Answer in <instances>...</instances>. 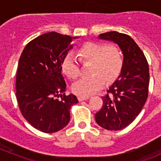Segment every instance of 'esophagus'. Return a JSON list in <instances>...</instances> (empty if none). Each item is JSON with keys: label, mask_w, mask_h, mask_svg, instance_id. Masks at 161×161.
<instances>
[{"label": "esophagus", "mask_w": 161, "mask_h": 161, "mask_svg": "<svg viewBox=\"0 0 161 161\" xmlns=\"http://www.w3.org/2000/svg\"><path fill=\"white\" fill-rule=\"evenodd\" d=\"M89 99V97H86V96H78V100L79 102H82V101H85Z\"/></svg>", "instance_id": "esophagus-1"}]
</instances>
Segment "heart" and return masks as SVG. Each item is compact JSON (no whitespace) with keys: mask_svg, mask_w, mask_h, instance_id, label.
Segmentation results:
<instances>
[{"mask_svg":"<svg viewBox=\"0 0 161 161\" xmlns=\"http://www.w3.org/2000/svg\"><path fill=\"white\" fill-rule=\"evenodd\" d=\"M77 55L82 62H92L89 74L91 76L78 80L72 85L74 93L80 96H89L113 81L120 73L123 65V53L115 46H106L101 42H89L78 49ZM61 69L71 79L80 76L78 59L68 53L61 62Z\"/></svg>","mask_w":161,"mask_h":161,"instance_id":"heart-1","label":"heart"}]
</instances>
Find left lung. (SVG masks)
Returning a JSON list of instances; mask_svg holds the SVG:
<instances>
[{
  "label": "left lung",
  "instance_id": "8db88e82",
  "mask_svg": "<svg viewBox=\"0 0 161 161\" xmlns=\"http://www.w3.org/2000/svg\"><path fill=\"white\" fill-rule=\"evenodd\" d=\"M99 38L117 43L124 57L120 76L102 97L103 105L95 119L106 130H122L136 119L147 99L148 63L142 50L126 34L109 31L101 34Z\"/></svg>",
  "mask_w": 161,
  "mask_h": 161
}]
</instances>
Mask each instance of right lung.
<instances>
[{"label": "right lung", "mask_w": 161, "mask_h": 161, "mask_svg": "<svg viewBox=\"0 0 161 161\" xmlns=\"http://www.w3.org/2000/svg\"><path fill=\"white\" fill-rule=\"evenodd\" d=\"M76 38L46 33L28 42L20 56L17 101L22 116L40 131L63 129L70 121L71 106L78 103L75 95L64 93L66 83L61 73V62Z\"/></svg>", "instance_id": "1"}]
</instances>
